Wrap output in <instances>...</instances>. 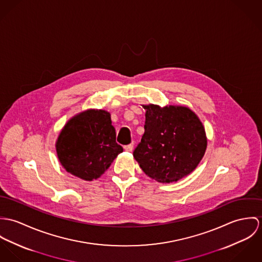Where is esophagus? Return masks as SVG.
Returning a JSON list of instances; mask_svg holds the SVG:
<instances>
[{
	"instance_id": "34e87169",
	"label": "esophagus",
	"mask_w": 262,
	"mask_h": 262,
	"mask_svg": "<svg viewBox=\"0 0 262 262\" xmlns=\"http://www.w3.org/2000/svg\"><path fill=\"white\" fill-rule=\"evenodd\" d=\"M124 149H125L126 151H132V150L134 149V144L124 145Z\"/></svg>"
}]
</instances>
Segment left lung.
<instances>
[{
    "label": "left lung",
    "instance_id": "8db88e82",
    "mask_svg": "<svg viewBox=\"0 0 262 262\" xmlns=\"http://www.w3.org/2000/svg\"><path fill=\"white\" fill-rule=\"evenodd\" d=\"M145 134L134 157L145 174L172 183L195 170L203 158L207 140L203 124L185 106L145 105Z\"/></svg>",
    "mask_w": 262,
    "mask_h": 262
}]
</instances>
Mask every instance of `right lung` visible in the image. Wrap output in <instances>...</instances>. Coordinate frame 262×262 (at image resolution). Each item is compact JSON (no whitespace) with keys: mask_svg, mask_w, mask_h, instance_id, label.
Returning <instances> with one entry per match:
<instances>
[{"mask_svg":"<svg viewBox=\"0 0 262 262\" xmlns=\"http://www.w3.org/2000/svg\"><path fill=\"white\" fill-rule=\"evenodd\" d=\"M116 139L107 112H84L70 119L62 129L56 143L59 161L67 172L92 181L103 174L122 152Z\"/></svg>","mask_w":262,"mask_h":262,"instance_id":"right-lung-1","label":"right lung"}]
</instances>
